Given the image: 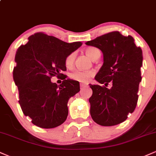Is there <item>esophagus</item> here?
I'll list each match as a JSON object with an SVG mask.
<instances>
[{"instance_id":"obj_1","label":"esophagus","mask_w":156,"mask_h":156,"mask_svg":"<svg viewBox=\"0 0 156 156\" xmlns=\"http://www.w3.org/2000/svg\"><path fill=\"white\" fill-rule=\"evenodd\" d=\"M80 89H83V88H84V87H87V85L85 83H80Z\"/></svg>"}]
</instances>
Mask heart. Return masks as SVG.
Returning a JSON list of instances; mask_svg holds the SVG:
<instances>
[{"mask_svg": "<svg viewBox=\"0 0 156 156\" xmlns=\"http://www.w3.org/2000/svg\"><path fill=\"white\" fill-rule=\"evenodd\" d=\"M86 55L90 58L92 60H94L98 57V55L101 54L100 51L95 48H86L85 51ZM75 59H76V53L74 52L69 53V55L66 57L64 63L67 67H71L74 63ZM94 76V72L92 70H74L70 73V78L72 80H76L78 82H82V83H87L89 81V80Z\"/></svg>", "mask_w": 156, "mask_h": 156, "instance_id": "obj_1", "label": "heart"}]
</instances>
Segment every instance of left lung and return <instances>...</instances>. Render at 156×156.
Listing matches in <instances>:
<instances>
[{
  "label": "left lung",
  "mask_w": 156,
  "mask_h": 156,
  "mask_svg": "<svg viewBox=\"0 0 156 156\" xmlns=\"http://www.w3.org/2000/svg\"><path fill=\"white\" fill-rule=\"evenodd\" d=\"M86 44L99 48L104 61L95 80L105 86L90 84L91 117L102 126L119 124L136 107L142 51L136 45L131 36L125 37L117 31L97 37ZM110 82L112 87L108 89Z\"/></svg>",
  "instance_id": "8db88e82"
}]
</instances>
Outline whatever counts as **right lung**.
Listing matches in <instances>:
<instances>
[{"instance_id":"add662e5","label":"right lung","mask_w":156,"mask_h":156,"mask_svg":"<svg viewBox=\"0 0 156 156\" xmlns=\"http://www.w3.org/2000/svg\"><path fill=\"white\" fill-rule=\"evenodd\" d=\"M67 43L43 32L28 37L16 52L13 78L19 91V103L24 115L42 128L62 125L68 115L67 103L80 91L79 82L67 79L66 57L81 45ZM64 75V76H63ZM63 76L62 83H52V76Z\"/></svg>"}]
</instances>
